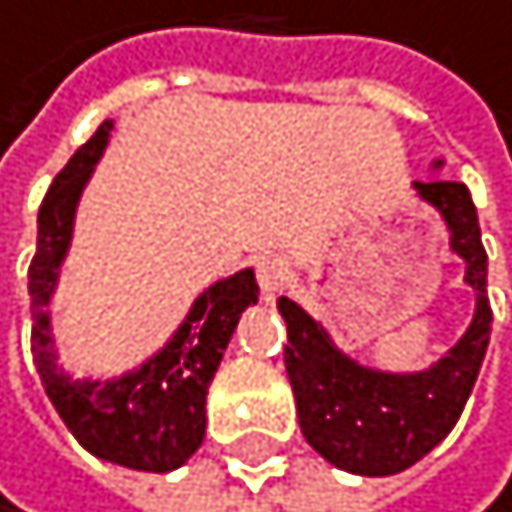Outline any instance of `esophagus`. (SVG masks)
<instances>
[{"label": "esophagus", "instance_id": "34e87169", "mask_svg": "<svg viewBox=\"0 0 512 512\" xmlns=\"http://www.w3.org/2000/svg\"><path fill=\"white\" fill-rule=\"evenodd\" d=\"M254 271H258V287L264 293V300H274V296L287 287L290 267L280 254H264V258H258V264H254Z\"/></svg>", "mask_w": 512, "mask_h": 512}]
</instances>
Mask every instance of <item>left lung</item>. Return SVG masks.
Wrapping results in <instances>:
<instances>
[{
  "label": "left lung",
  "mask_w": 512,
  "mask_h": 512,
  "mask_svg": "<svg viewBox=\"0 0 512 512\" xmlns=\"http://www.w3.org/2000/svg\"><path fill=\"white\" fill-rule=\"evenodd\" d=\"M429 167L442 170L445 161L435 157ZM413 193L419 203L439 212L448 251L465 261V283L474 293L468 329L439 361L419 371L371 368L348 355L303 303L290 296L277 300L290 342L283 348V364L306 442L329 465L364 478L406 471L455 429L478 381L494 319L487 303V251L468 186L416 180Z\"/></svg>",
  "instance_id": "obj_1"
}]
</instances>
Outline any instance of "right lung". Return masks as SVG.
Wrapping results in <instances>:
<instances>
[{
  "instance_id": "obj_1",
  "label": "right lung",
  "mask_w": 512,
  "mask_h": 512,
  "mask_svg": "<svg viewBox=\"0 0 512 512\" xmlns=\"http://www.w3.org/2000/svg\"><path fill=\"white\" fill-rule=\"evenodd\" d=\"M112 119L54 177L38 212V251L28 267L31 355L47 400L89 455L131 471H174L206 435V393L241 313L258 303L254 271H235L196 296L174 335L119 377H77L57 364L51 303L89 177L106 154Z\"/></svg>"
}]
</instances>
